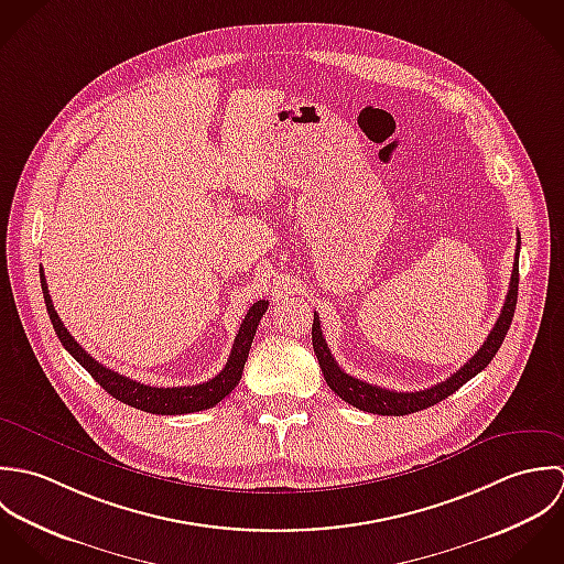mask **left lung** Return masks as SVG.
<instances>
[{
  "mask_svg": "<svg viewBox=\"0 0 564 564\" xmlns=\"http://www.w3.org/2000/svg\"><path fill=\"white\" fill-rule=\"evenodd\" d=\"M519 248H521V241L517 243V259H514V268H512V276H510V290H508L503 310H501L492 332L488 334L486 341L479 346V350L459 370H455L449 379H445V381H441V383H436L427 390L397 392V390H386V388H379V386H372V383H366L361 379H355V377L346 375L339 368L338 361L334 359L327 341L323 338L321 318L314 312L312 341H314V352L318 357V364L323 368L327 386L348 405H352L357 410H364L368 414H381V416L412 414V412L432 408V405L441 403L443 399H447L459 386H464L468 379H473L477 372H481L490 364V359L497 355L501 341L506 339V334H508V329L512 325V318H514V307H517V296H519Z\"/></svg>",
  "mask_w": 564,
  "mask_h": 564,
  "instance_id": "left-lung-1",
  "label": "left lung"
}]
</instances>
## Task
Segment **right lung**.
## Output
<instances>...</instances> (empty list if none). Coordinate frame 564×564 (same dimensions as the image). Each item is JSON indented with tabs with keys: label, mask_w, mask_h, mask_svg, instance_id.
<instances>
[{
	"label": "right lung",
	"mask_w": 564,
	"mask_h": 564,
	"mask_svg": "<svg viewBox=\"0 0 564 564\" xmlns=\"http://www.w3.org/2000/svg\"><path fill=\"white\" fill-rule=\"evenodd\" d=\"M41 288H43V299H45V307L50 314V321L54 325V332L58 339L63 341V346L72 352V357L113 397L117 401L137 408L141 412H150V414H189V412H203L214 408L216 403H220L225 397H228L235 386L241 379L243 372V364L248 359V350L252 338L257 334L259 321L263 318L265 310H268V301H257L243 316L239 332L232 341L228 361L220 375H216L214 379L198 383V386H181V388H152L139 381H132L119 372H115L111 368H107L105 364L96 361L76 339L72 338V334L65 329V325L61 323L50 292H47V283H45V274L41 268Z\"/></svg>",
	"instance_id": "add662e5"
}]
</instances>
